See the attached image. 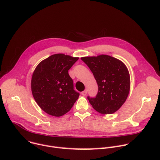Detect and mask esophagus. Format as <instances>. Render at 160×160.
I'll return each mask as SVG.
<instances>
[{
    "label": "esophagus",
    "instance_id": "esophagus-1",
    "mask_svg": "<svg viewBox=\"0 0 160 160\" xmlns=\"http://www.w3.org/2000/svg\"><path fill=\"white\" fill-rule=\"evenodd\" d=\"M87 94H88V91L87 90H85L82 92V95H83V96H86Z\"/></svg>",
    "mask_w": 160,
    "mask_h": 160
}]
</instances>
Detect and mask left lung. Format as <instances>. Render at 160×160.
Wrapping results in <instances>:
<instances>
[{
  "label": "left lung",
  "instance_id": "8db88e82",
  "mask_svg": "<svg viewBox=\"0 0 160 160\" xmlns=\"http://www.w3.org/2000/svg\"><path fill=\"white\" fill-rule=\"evenodd\" d=\"M81 59L92 71L98 85L96 97L88 96L94 109L103 114H111L118 110L129 92L130 78L126 66L107 55L85 57Z\"/></svg>",
  "mask_w": 160,
  "mask_h": 160
}]
</instances>
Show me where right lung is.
<instances>
[{"label":"right lung","mask_w":160,"mask_h":160,"mask_svg":"<svg viewBox=\"0 0 160 160\" xmlns=\"http://www.w3.org/2000/svg\"><path fill=\"white\" fill-rule=\"evenodd\" d=\"M78 57L54 54L41 61L31 80L33 97L39 107L49 115L60 117L68 112L80 95L74 89L69 69Z\"/></svg>","instance_id":"obj_1"}]
</instances>
